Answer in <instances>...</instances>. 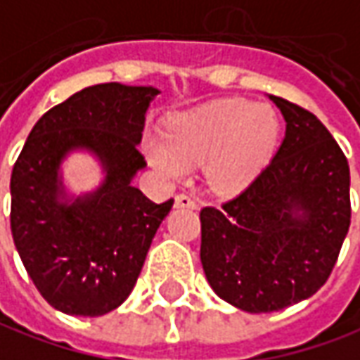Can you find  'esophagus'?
Instances as JSON below:
<instances>
[{
	"mask_svg": "<svg viewBox=\"0 0 360 360\" xmlns=\"http://www.w3.org/2000/svg\"><path fill=\"white\" fill-rule=\"evenodd\" d=\"M175 206H177V208H191V210H195V208H197V202L188 197V195H177V197H175Z\"/></svg>",
	"mask_w": 360,
	"mask_h": 360,
	"instance_id": "34e87169",
	"label": "esophagus"
}]
</instances>
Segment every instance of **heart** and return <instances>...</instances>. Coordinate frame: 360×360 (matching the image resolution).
I'll return each instance as SVG.
<instances>
[{
	"mask_svg": "<svg viewBox=\"0 0 360 360\" xmlns=\"http://www.w3.org/2000/svg\"><path fill=\"white\" fill-rule=\"evenodd\" d=\"M276 138L278 119L269 105L230 97L175 115L165 134H146L144 152L169 177H185L188 167L202 163L208 187L228 195L261 172Z\"/></svg>",
	"mask_w": 360,
	"mask_h": 360,
	"instance_id": "1",
	"label": "heart"
}]
</instances>
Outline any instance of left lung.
<instances>
[{"label": "left lung", "instance_id": "left-lung-1", "mask_svg": "<svg viewBox=\"0 0 360 360\" xmlns=\"http://www.w3.org/2000/svg\"><path fill=\"white\" fill-rule=\"evenodd\" d=\"M286 122L275 158L220 208L200 210V263L222 300L250 314L320 290L351 224L349 163L316 115L269 95Z\"/></svg>", "mask_w": 360, "mask_h": 360}]
</instances>
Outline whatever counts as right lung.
<instances>
[{"mask_svg": "<svg viewBox=\"0 0 360 360\" xmlns=\"http://www.w3.org/2000/svg\"><path fill=\"white\" fill-rule=\"evenodd\" d=\"M160 89L101 84L74 93L32 127L11 173V233L42 298L70 316H103L136 285L173 198L155 205L132 187L144 169L138 152L146 110ZM91 153L102 185L70 195L61 163Z\"/></svg>", "mask_w": 360, "mask_h": 360, "instance_id": "obj_1", "label": "right lung"}]
</instances>
